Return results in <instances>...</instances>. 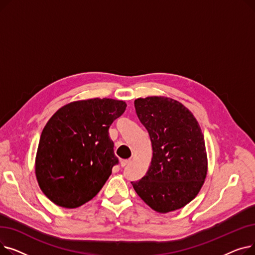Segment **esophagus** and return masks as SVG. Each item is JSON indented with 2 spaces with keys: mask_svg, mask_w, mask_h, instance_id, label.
I'll return each mask as SVG.
<instances>
[{
  "mask_svg": "<svg viewBox=\"0 0 255 255\" xmlns=\"http://www.w3.org/2000/svg\"><path fill=\"white\" fill-rule=\"evenodd\" d=\"M130 163V160L129 159H123L121 160V166L122 167H125L126 165H128Z\"/></svg>",
  "mask_w": 255,
  "mask_h": 255,
  "instance_id": "1",
  "label": "esophagus"
}]
</instances>
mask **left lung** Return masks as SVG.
<instances>
[{
	"mask_svg": "<svg viewBox=\"0 0 255 255\" xmlns=\"http://www.w3.org/2000/svg\"><path fill=\"white\" fill-rule=\"evenodd\" d=\"M134 106L150 135L153 157L145 176L131 182L133 188L156 212L181 209L197 195L207 176L202 129L191 112L173 99L138 98Z\"/></svg>",
	"mask_w": 255,
	"mask_h": 255,
	"instance_id": "8db88e82",
	"label": "left lung"
}]
</instances>
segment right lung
I'll return each instance as SVG.
<instances>
[{"label": "right lung", "instance_id": "obj_1", "mask_svg": "<svg viewBox=\"0 0 255 255\" xmlns=\"http://www.w3.org/2000/svg\"><path fill=\"white\" fill-rule=\"evenodd\" d=\"M126 106L107 98L75 101L49 119L40 136L35 172L52 203L77 208L101 190L119 163L109 129Z\"/></svg>", "mask_w": 255, "mask_h": 255}]
</instances>
